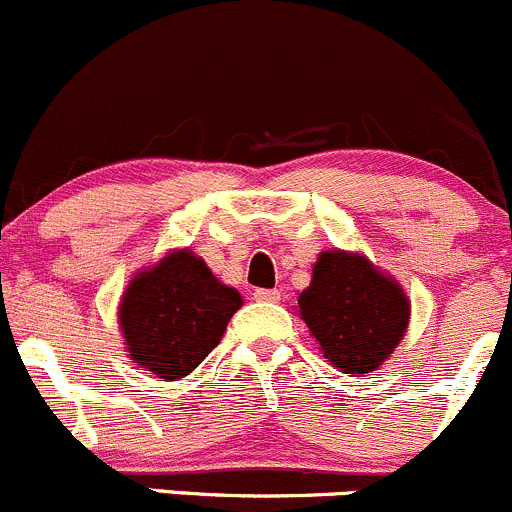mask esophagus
I'll use <instances>...</instances> for the list:
<instances>
[{"mask_svg":"<svg viewBox=\"0 0 512 512\" xmlns=\"http://www.w3.org/2000/svg\"><path fill=\"white\" fill-rule=\"evenodd\" d=\"M254 298L261 300V303H278L281 300V291L278 288H256Z\"/></svg>","mask_w":512,"mask_h":512,"instance_id":"esophagus-1","label":"esophagus"}]
</instances>
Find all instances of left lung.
<instances>
[{
	"instance_id": "8db88e82",
	"label": "left lung",
	"mask_w": 512,
	"mask_h": 512,
	"mask_svg": "<svg viewBox=\"0 0 512 512\" xmlns=\"http://www.w3.org/2000/svg\"><path fill=\"white\" fill-rule=\"evenodd\" d=\"M305 320L330 365L350 377L377 370L409 325V298L370 258L323 251L313 281L298 295Z\"/></svg>"
}]
</instances>
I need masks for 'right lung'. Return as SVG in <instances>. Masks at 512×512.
<instances>
[{"label":"right lung","instance_id":"1","mask_svg":"<svg viewBox=\"0 0 512 512\" xmlns=\"http://www.w3.org/2000/svg\"><path fill=\"white\" fill-rule=\"evenodd\" d=\"M239 308L236 288L224 286L192 251L179 249L130 281L118 310L120 333L140 367L175 382L202 365Z\"/></svg>","mask_w":512,"mask_h":512}]
</instances>
